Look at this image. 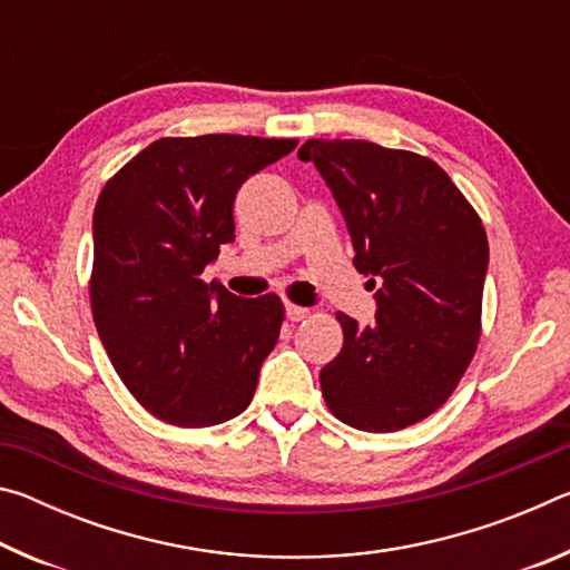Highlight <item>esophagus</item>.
Here are the masks:
<instances>
[{"label":"esophagus","mask_w":570,"mask_h":570,"mask_svg":"<svg viewBox=\"0 0 570 570\" xmlns=\"http://www.w3.org/2000/svg\"><path fill=\"white\" fill-rule=\"evenodd\" d=\"M286 316L292 322H302L308 316V308L306 306H296V304H286Z\"/></svg>","instance_id":"34e87169"}]
</instances>
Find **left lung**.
Instances as JSON below:
<instances>
[{"label":"left lung","mask_w":570,"mask_h":570,"mask_svg":"<svg viewBox=\"0 0 570 570\" xmlns=\"http://www.w3.org/2000/svg\"><path fill=\"white\" fill-rule=\"evenodd\" d=\"M350 228L356 272L377 286V322L336 312L344 346L324 366L336 420L394 432L445 404L480 340L488 236L435 160L366 140H306Z\"/></svg>","instance_id":"obj_1"}]
</instances>
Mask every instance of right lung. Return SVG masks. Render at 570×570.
<instances>
[{
  "mask_svg": "<svg viewBox=\"0 0 570 570\" xmlns=\"http://www.w3.org/2000/svg\"><path fill=\"white\" fill-rule=\"evenodd\" d=\"M294 148L254 135L160 138L105 183L92 216V316L115 372L153 417L210 428L254 400L284 304L206 284L204 268L236 238L244 180Z\"/></svg>",
  "mask_w": 570,
  "mask_h": 570,
  "instance_id": "obj_1",
  "label": "right lung"
}]
</instances>
